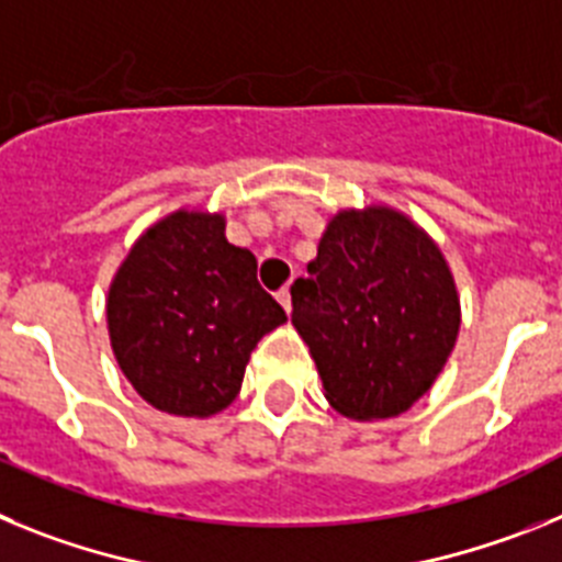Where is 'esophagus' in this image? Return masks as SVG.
Here are the masks:
<instances>
[{
  "label": "esophagus",
  "mask_w": 562,
  "mask_h": 562,
  "mask_svg": "<svg viewBox=\"0 0 562 562\" xmlns=\"http://www.w3.org/2000/svg\"><path fill=\"white\" fill-rule=\"evenodd\" d=\"M276 297H278V304L284 306L286 310V315H290L292 312V295H290V286H284V290H278L276 292Z\"/></svg>",
  "instance_id": "obj_1"
}]
</instances>
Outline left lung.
Masks as SVG:
<instances>
[{
  "label": "left lung",
  "instance_id": "1",
  "mask_svg": "<svg viewBox=\"0 0 562 562\" xmlns=\"http://www.w3.org/2000/svg\"><path fill=\"white\" fill-rule=\"evenodd\" d=\"M306 270L292 284V324L331 408L351 419L408 411L459 337V297L439 247L389 207L342 211Z\"/></svg>",
  "mask_w": 562,
  "mask_h": 562
}]
</instances>
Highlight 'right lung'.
<instances>
[{
	"mask_svg": "<svg viewBox=\"0 0 562 562\" xmlns=\"http://www.w3.org/2000/svg\"><path fill=\"white\" fill-rule=\"evenodd\" d=\"M256 267L220 213L177 211L132 247L109 290V337L154 408L211 416L236 400L258 340L286 321Z\"/></svg>",
	"mask_w": 562,
	"mask_h": 562,
	"instance_id": "1",
	"label": "right lung"
}]
</instances>
